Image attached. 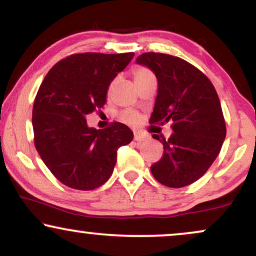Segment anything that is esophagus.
Instances as JSON below:
<instances>
[{
  "label": "esophagus",
  "instance_id": "1",
  "mask_svg": "<svg viewBox=\"0 0 256 256\" xmlns=\"http://www.w3.org/2000/svg\"><path fill=\"white\" fill-rule=\"evenodd\" d=\"M148 138V136L144 135V134H141V132H135L134 135V140L138 142H142V141H146V140Z\"/></svg>",
  "mask_w": 256,
  "mask_h": 256
}]
</instances>
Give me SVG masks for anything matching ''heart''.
I'll use <instances>...</instances> for the list:
<instances>
[{
    "mask_svg": "<svg viewBox=\"0 0 256 256\" xmlns=\"http://www.w3.org/2000/svg\"><path fill=\"white\" fill-rule=\"evenodd\" d=\"M134 79H135V82H141V80L148 78V76H154L152 73L149 71L148 68H142V66H138V68H134ZM115 82H116V80H113L112 84L110 85V92L113 88ZM121 118L124 120V122H127V124H136L140 120V115L138 113H135V112H132V110H127L124 112V113H122L121 115Z\"/></svg>",
    "mask_w": 256,
    "mask_h": 256,
    "instance_id": "1",
    "label": "heart"
}]
</instances>
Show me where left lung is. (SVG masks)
I'll list each match as a JSON object with an SVG mask.
<instances>
[{
  "label": "left lung",
  "mask_w": 256,
  "mask_h": 256,
  "mask_svg": "<svg viewBox=\"0 0 256 256\" xmlns=\"http://www.w3.org/2000/svg\"><path fill=\"white\" fill-rule=\"evenodd\" d=\"M155 73L158 90L150 124L172 122L164 152L150 166L157 182L169 188H183L198 180L219 155L226 138L218 94L204 73L183 59L146 52L136 59Z\"/></svg>",
  "instance_id": "1"
}]
</instances>
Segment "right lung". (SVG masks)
<instances>
[{
  "instance_id": "add662e5",
  "label": "right lung",
  "mask_w": 256,
  "mask_h": 256,
  "mask_svg": "<svg viewBox=\"0 0 256 256\" xmlns=\"http://www.w3.org/2000/svg\"><path fill=\"white\" fill-rule=\"evenodd\" d=\"M134 54H72L45 76L34 102V146L66 186L84 191L101 186L113 174L118 149L132 141L126 124L90 128L86 116L104 107L108 86Z\"/></svg>"
}]
</instances>
